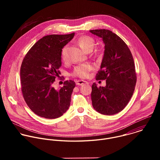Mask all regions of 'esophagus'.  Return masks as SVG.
Segmentation results:
<instances>
[{"instance_id": "esophagus-1", "label": "esophagus", "mask_w": 160, "mask_h": 160, "mask_svg": "<svg viewBox=\"0 0 160 160\" xmlns=\"http://www.w3.org/2000/svg\"><path fill=\"white\" fill-rule=\"evenodd\" d=\"M76 83L77 85H83L85 83H88V82L87 81H85V80H77L76 81Z\"/></svg>"}]
</instances>
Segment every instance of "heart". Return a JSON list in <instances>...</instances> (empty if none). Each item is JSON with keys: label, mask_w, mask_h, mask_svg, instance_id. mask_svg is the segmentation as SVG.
I'll list each match as a JSON object with an SVG mask.
<instances>
[{"label": "heart", "mask_w": 160, "mask_h": 160, "mask_svg": "<svg viewBox=\"0 0 160 160\" xmlns=\"http://www.w3.org/2000/svg\"><path fill=\"white\" fill-rule=\"evenodd\" d=\"M78 42L80 48L85 51L89 52L92 51L94 45L95 40L93 38L88 36H82L78 40ZM66 48H64L61 51V58L64 61H67L66 57ZM94 69V67L90 64H83L77 66L72 72V75L78 77L82 78H85L89 77L90 72Z\"/></svg>", "instance_id": "1"}]
</instances>
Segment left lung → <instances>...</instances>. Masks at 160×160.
I'll use <instances>...</instances> for the list:
<instances>
[{
    "label": "left lung",
    "mask_w": 160,
    "mask_h": 160,
    "mask_svg": "<svg viewBox=\"0 0 160 160\" xmlns=\"http://www.w3.org/2000/svg\"><path fill=\"white\" fill-rule=\"evenodd\" d=\"M90 33L102 39L104 54L96 80H106L105 87L92 85V106L96 111L112 115L122 111L131 99L137 82L132 54L125 42L117 34L106 29Z\"/></svg>",
    "instance_id": "left-lung-1"
}]
</instances>
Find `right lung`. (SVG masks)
Wrapping results in <instances>:
<instances>
[{"label": "right lung", "instance_id": "add662e5", "mask_svg": "<svg viewBox=\"0 0 160 160\" xmlns=\"http://www.w3.org/2000/svg\"><path fill=\"white\" fill-rule=\"evenodd\" d=\"M49 35L37 42L25 55L21 69V92L29 108L37 115L48 119L61 117L70 105L75 82H64L58 90L53 87L61 66V51L74 37Z\"/></svg>", "mask_w": 160, "mask_h": 160}]
</instances>
